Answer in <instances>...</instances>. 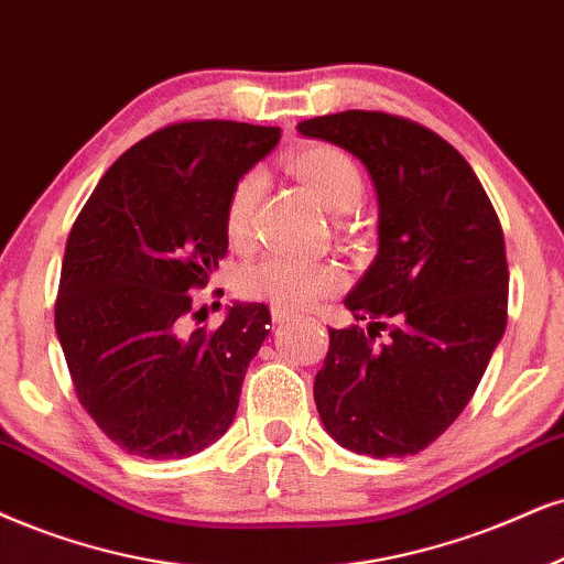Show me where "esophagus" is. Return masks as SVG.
Instances as JSON below:
<instances>
[{"label":"esophagus","mask_w":564,"mask_h":564,"mask_svg":"<svg viewBox=\"0 0 564 564\" xmlns=\"http://www.w3.org/2000/svg\"><path fill=\"white\" fill-rule=\"evenodd\" d=\"M271 318H274V324H276V326H282V324H288V322H293V318H295V314H293V311H282V308H271Z\"/></svg>","instance_id":"esophagus-1"}]
</instances>
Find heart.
Wrapping results in <instances>:
<instances>
[{"label":"heart","mask_w":564,"mask_h":564,"mask_svg":"<svg viewBox=\"0 0 564 564\" xmlns=\"http://www.w3.org/2000/svg\"><path fill=\"white\" fill-rule=\"evenodd\" d=\"M290 170L303 185L316 193L326 208L343 214L358 206L364 196V175L350 154L329 143L308 145L290 159ZM263 193V172L248 170L238 177L227 196L225 232L232 246L242 248L250 240L253 214ZM345 288V271L335 261L267 256L238 274V293L246 301L269 303L271 308H308Z\"/></svg>","instance_id":"b5f03b06"}]
</instances>
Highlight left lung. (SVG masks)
<instances>
[{"mask_svg": "<svg viewBox=\"0 0 564 564\" xmlns=\"http://www.w3.org/2000/svg\"><path fill=\"white\" fill-rule=\"evenodd\" d=\"M297 130L356 154L379 198V253L345 297L358 324L329 329L318 415L358 455H419L463 413L505 335L502 225L460 151L408 117L347 109Z\"/></svg>", "mask_w": 564, "mask_h": 564, "instance_id": "left-lung-1", "label": "left lung"}]
</instances>
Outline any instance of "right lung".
<instances>
[{
	"mask_svg": "<svg viewBox=\"0 0 564 564\" xmlns=\"http://www.w3.org/2000/svg\"><path fill=\"white\" fill-rule=\"evenodd\" d=\"M280 128L187 120L130 145L69 229L54 326L83 410L130 455L177 460L217 442L269 337L263 303L187 329L193 290L227 253L225 206Z\"/></svg>",
	"mask_w": 564,
	"mask_h": 564,
	"instance_id": "add662e5",
	"label": "right lung"
}]
</instances>
